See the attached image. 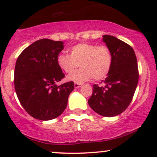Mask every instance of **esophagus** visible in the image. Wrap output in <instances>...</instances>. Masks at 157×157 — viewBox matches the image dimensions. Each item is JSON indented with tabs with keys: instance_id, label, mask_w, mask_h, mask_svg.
Instances as JSON below:
<instances>
[{
	"instance_id": "34e87169",
	"label": "esophagus",
	"mask_w": 157,
	"mask_h": 157,
	"mask_svg": "<svg viewBox=\"0 0 157 157\" xmlns=\"http://www.w3.org/2000/svg\"><path fill=\"white\" fill-rule=\"evenodd\" d=\"M81 86H82V84L81 83H78V82H75V87L76 88H80V87H81Z\"/></svg>"
}]
</instances>
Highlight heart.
<instances>
[{"label": "heart", "mask_w": 157, "mask_h": 157, "mask_svg": "<svg viewBox=\"0 0 157 157\" xmlns=\"http://www.w3.org/2000/svg\"><path fill=\"white\" fill-rule=\"evenodd\" d=\"M69 53L59 54L57 63L63 71L68 74L73 72L80 65V70L68 76L70 81L79 83L92 77L96 80H102L107 77L112 66V53L104 45L80 43L70 48Z\"/></svg>", "instance_id": "obj_1"}]
</instances>
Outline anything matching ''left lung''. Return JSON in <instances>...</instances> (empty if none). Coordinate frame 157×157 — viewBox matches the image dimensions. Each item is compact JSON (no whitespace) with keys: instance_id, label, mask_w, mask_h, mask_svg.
Returning <instances> with one entry per match:
<instances>
[{"instance_id":"1","label":"left lung","mask_w":157,"mask_h":157,"mask_svg":"<svg viewBox=\"0 0 157 157\" xmlns=\"http://www.w3.org/2000/svg\"><path fill=\"white\" fill-rule=\"evenodd\" d=\"M103 42L111 49L113 63L102 86L94 84L89 99L91 109L107 117L123 112L130 105L136 91L139 71L136 55L126 43L111 35H103Z\"/></svg>"}]
</instances>
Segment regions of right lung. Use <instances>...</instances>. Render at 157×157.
I'll list each match as a JSON object with an SVG mask.
<instances>
[{
    "mask_svg": "<svg viewBox=\"0 0 157 157\" xmlns=\"http://www.w3.org/2000/svg\"><path fill=\"white\" fill-rule=\"evenodd\" d=\"M63 42L40 39L21 52L16 61L14 84L21 105L32 117L55 119L64 111L74 82L57 86L65 77L57 63Z\"/></svg>",
    "mask_w": 157,
    "mask_h": 157,
    "instance_id": "right-lung-1",
    "label": "right lung"
}]
</instances>
